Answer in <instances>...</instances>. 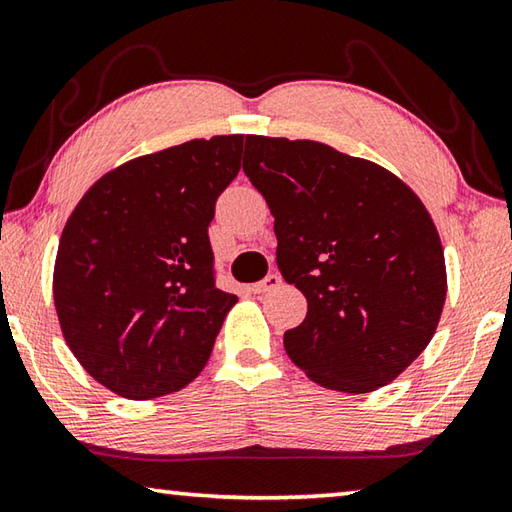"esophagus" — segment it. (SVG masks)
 I'll return each instance as SVG.
<instances>
[{"label": "esophagus", "mask_w": 512, "mask_h": 512, "mask_svg": "<svg viewBox=\"0 0 512 512\" xmlns=\"http://www.w3.org/2000/svg\"><path fill=\"white\" fill-rule=\"evenodd\" d=\"M280 284H282V277H280V275H277V273H268L262 282H257V284L250 286V291L257 293V295H262V293L273 291V288H277Z\"/></svg>", "instance_id": "obj_1"}]
</instances>
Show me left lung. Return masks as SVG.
<instances>
[{
  "mask_svg": "<svg viewBox=\"0 0 512 512\" xmlns=\"http://www.w3.org/2000/svg\"><path fill=\"white\" fill-rule=\"evenodd\" d=\"M244 172L275 217L280 273L306 297L288 358L333 392L392 383L430 345L448 293L423 201L383 165L318 141L248 134Z\"/></svg>",
  "mask_w": 512,
  "mask_h": 512,
  "instance_id": "1",
  "label": "left lung"
}]
</instances>
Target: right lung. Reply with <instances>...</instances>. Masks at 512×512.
<instances>
[{
    "instance_id": "obj_1",
    "label": "right lung",
    "mask_w": 512,
    "mask_h": 512,
    "mask_svg": "<svg viewBox=\"0 0 512 512\" xmlns=\"http://www.w3.org/2000/svg\"><path fill=\"white\" fill-rule=\"evenodd\" d=\"M244 134L136 156L91 185L53 268L62 336L87 374L129 401L201 374L237 295L212 277L208 226L241 167Z\"/></svg>"
}]
</instances>
